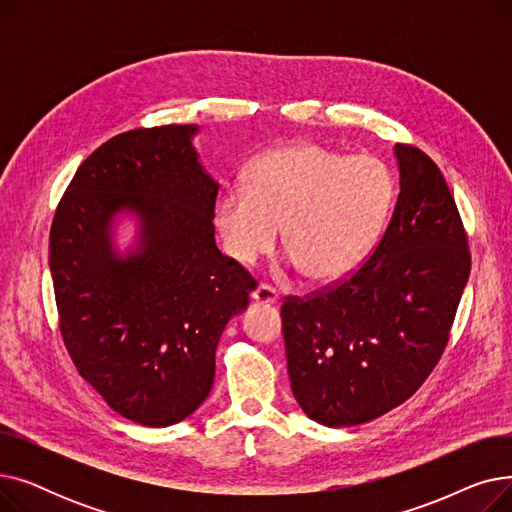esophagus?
Here are the masks:
<instances>
[{
	"mask_svg": "<svg viewBox=\"0 0 512 512\" xmlns=\"http://www.w3.org/2000/svg\"><path fill=\"white\" fill-rule=\"evenodd\" d=\"M253 301L255 303H261V305H272L278 301V290L270 284L261 282L255 290H253Z\"/></svg>",
	"mask_w": 512,
	"mask_h": 512,
	"instance_id": "34e87169",
	"label": "esophagus"
}]
</instances>
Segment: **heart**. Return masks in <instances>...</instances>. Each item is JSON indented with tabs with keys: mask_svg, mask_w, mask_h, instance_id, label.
<instances>
[{
	"mask_svg": "<svg viewBox=\"0 0 512 512\" xmlns=\"http://www.w3.org/2000/svg\"><path fill=\"white\" fill-rule=\"evenodd\" d=\"M390 201V178L371 157H342L315 143L265 151L215 203L213 222L226 253L251 265L284 249L309 282L346 276L367 253Z\"/></svg>",
	"mask_w": 512,
	"mask_h": 512,
	"instance_id": "b5f03b06",
	"label": "heart"
}]
</instances>
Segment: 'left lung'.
Here are the masks:
<instances>
[{
  "label": "left lung",
  "mask_w": 512,
  "mask_h": 512,
  "mask_svg": "<svg viewBox=\"0 0 512 512\" xmlns=\"http://www.w3.org/2000/svg\"><path fill=\"white\" fill-rule=\"evenodd\" d=\"M400 193L357 270L280 309L292 394L317 423H367L411 398L450 340L471 272L450 188L421 149L394 147Z\"/></svg>",
  "instance_id": "8db88e82"
}]
</instances>
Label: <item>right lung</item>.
Here are the masks:
<instances>
[{
  "label": "right lung",
  "instance_id": "1",
  "mask_svg": "<svg viewBox=\"0 0 512 512\" xmlns=\"http://www.w3.org/2000/svg\"><path fill=\"white\" fill-rule=\"evenodd\" d=\"M197 126L134 128L97 147L70 180L49 232L60 334L118 415L166 427L199 409L215 348L255 278L215 247L218 182L197 161ZM142 218L137 254L111 251V215Z\"/></svg>",
  "mask_w": 512,
  "mask_h": 512
}]
</instances>
